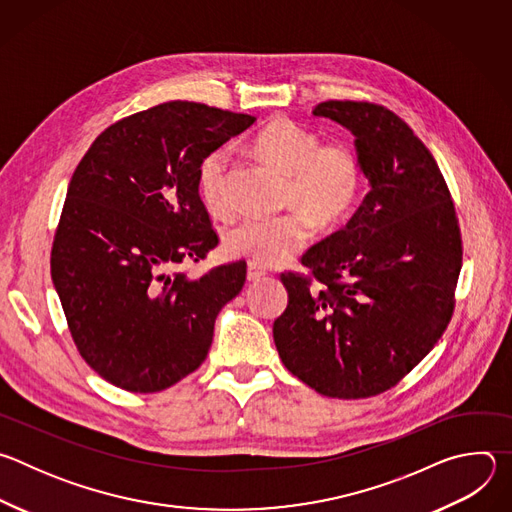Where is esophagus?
<instances>
[{"mask_svg": "<svg viewBox=\"0 0 512 512\" xmlns=\"http://www.w3.org/2000/svg\"><path fill=\"white\" fill-rule=\"evenodd\" d=\"M263 275H265V269H263L261 265H255V263H249V265H247V281H249V283L259 281Z\"/></svg>", "mask_w": 512, "mask_h": 512, "instance_id": "esophagus-1", "label": "esophagus"}]
</instances>
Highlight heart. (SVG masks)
I'll return each mask as SVG.
<instances>
[{
    "label": "heart",
    "instance_id": "b5f03b06",
    "mask_svg": "<svg viewBox=\"0 0 512 512\" xmlns=\"http://www.w3.org/2000/svg\"><path fill=\"white\" fill-rule=\"evenodd\" d=\"M253 152L287 176L283 206L296 210L277 218H245L225 233L223 247L233 257L275 267L302 251L312 237V221L332 229L348 218L362 190V164L348 143H322L314 129L287 117L257 133ZM198 192L212 214H231L227 150H214L200 162Z\"/></svg>",
    "mask_w": 512,
    "mask_h": 512
}]
</instances>
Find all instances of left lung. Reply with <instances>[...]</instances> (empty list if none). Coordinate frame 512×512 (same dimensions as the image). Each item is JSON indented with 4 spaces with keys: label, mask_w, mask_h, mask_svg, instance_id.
Instances as JSON below:
<instances>
[{
    "label": "left lung",
    "mask_w": 512,
    "mask_h": 512,
    "mask_svg": "<svg viewBox=\"0 0 512 512\" xmlns=\"http://www.w3.org/2000/svg\"><path fill=\"white\" fill-rule=\"evenodd\" d=\"M312 113L352 131L371 190L302 257L310 277L281 273L289 302L273 340L285 369L320 395L367 399L411 373L448 328L462 235L437 162L399 115L367 101Z\"/></svg>",
    "instance_id": "8db88e82"
}]
</instances>
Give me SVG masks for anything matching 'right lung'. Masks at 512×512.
<instances>
[{
  "instance_id": "1",
  "label": "right lung",
  "mask_w": 512,
  "mask_h": 512,
  "mask_svg": "<svg viewBox=\"0 0 512 512\" xmlns=\"http://www.w3.org/2000/svg\"><path fill=\"white\" fill-rule=\"evenodd\" d=\"M255 117L170 101L109 125L70 178L50 273L77 350L111 385L158 393L204 362L243 261L178 271L218 245L198 166Z\"/></svg>"
}]
</instances>
